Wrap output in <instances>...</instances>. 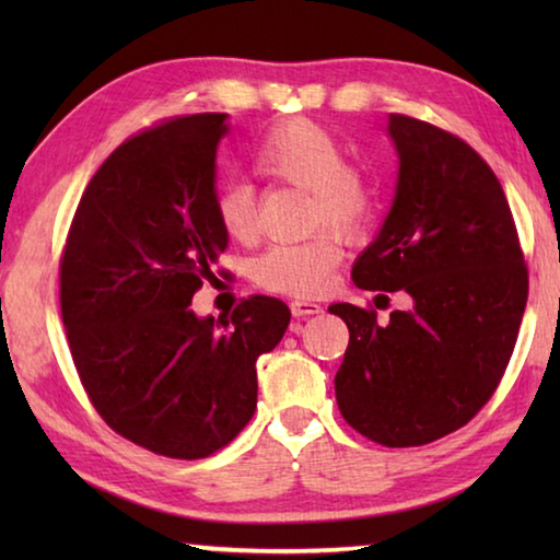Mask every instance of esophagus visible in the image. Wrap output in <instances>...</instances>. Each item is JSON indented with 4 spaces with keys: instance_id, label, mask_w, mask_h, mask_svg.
I'll list each match as a JSON object with an SVG mask.
<instances>
[{
    "instance_id": "34e87169",
    "label": "esophagus",
    "mask_w": 560,
    "mask_h": 560,
    "mask_svg": "<svg viewBox=\"0 0 560 560\" xmlns=\"http://www.w3.org/2000/svg\"><path fill=\"white\" fill-rule=\"evenodd\" d=\"M320 311H324V306H320V303H316V301H308V299L291 301V314L296 316V318L316 316V314H320Z\"/></svg>"
}]
</instances>
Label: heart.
Listing matches in <instances>:
<instances>
[{
    "mask_svg": "<svg viewBox=\"0 0 560 560\" xmlns=\"http://www.w3.org/2000/svg\"><path fill=\"white\" fill-rule=\"evenodd\" d=\"M254 167L314 195V224L324 222L338 232H358L371 217V185L346 165L343 145L320 122L291 118L273 126L254 153ZM214 214L230 240H249L254 234L252 189L242 183L220 187ZM340 257V246L326 234L306 242L273 244L257 261V279L271 291L316 296L334 281Z\"/></svg>",
    "mask_w": 560,
    "mask_h": 560,
    "instance_id": "1",
    "label": "heart"
}]
</instances>
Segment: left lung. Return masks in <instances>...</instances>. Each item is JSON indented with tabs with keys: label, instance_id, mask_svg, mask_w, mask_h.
Wrapping results in <instances>:
<instances>
[{
	"label": "left lung",
	"instance_id": "left-lung-1",
	"mask_svg": "<svg viewBox=\"0 0 560 560\" xmlns=\"http://www.w3.org/2000/svg\"><path fill=\"white\" fill-rule=\"evenodd\" d=\"M397 183L353 283L405 291L407 311L334 303L348 348L336 400L350 428L385 447H420L467 424L504 375L524 318L528 277L497 175L464 140L390 116Z\"/></svg>",
	"mask_w": 560,
	"mask_h": 560
}]
</instances>
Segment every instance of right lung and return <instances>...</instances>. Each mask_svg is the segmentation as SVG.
Returning <instances> with one entry per match:
<instances>
[{
  "mask_svg": "<svg viewBox=\"0 0 560 560\" xmlns=\"http://www.w3.org/2000/svg\"><path fill=\"white\" fill-rule=\"evenodd\" d=\"M226 113L140 132L110 153L83 192L61 259V318L93 407L155 454L200 459L257 410V358L291 320L252 296L230 320L189 303L230 244L217 222V145Z\"/></svg>",
  "mask_w": 560,
  "mask_h": 560,
  "instance_id": "add662e5",
  "label": "right lung"
}]
</instances>
